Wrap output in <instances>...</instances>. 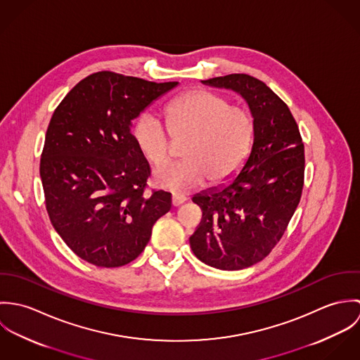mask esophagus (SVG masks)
Returning a JSON list of instances; mask_svg holds the SVG:
<instances>
[{
	"mask_svg": "<svg viewBox=\"0 0 360 360\" xmlns=\"http://www.w3.org/2000/svg\"><path fill=\"white\" fill-rule=\"evenodd\" d=\"M187 201V198L184 195H179V194H174L172 197V204L173 206H180L181 204H184Z\"/></svg>",
	"mask_w": 360,
	"mask_h": 360,
	"instance_id": "esophagus-1",
	"label": "esophagus"
}]
</instances>
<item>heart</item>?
I'll list each match as a JSON object with an SVG mask.
<instances>
[{
  "label": "heart",
  "mask_w": 360,
  "mask_h": 360,
  "mask_svg": "<svg viewBox=\"0 0 360 360\" xmlns=\"http://www.w3.org/2000/svg\"><path fill=\"white\" fill-rule=\"evenodd\" d=\"M167 128L154 115H143L133 130L140 154L154 167L173 156L174 141H186L181 163L155 174L159 187L187 193L207 181L219 187L233 180L247 163L255 140L250 110L206 89L191 90L166 108Z\"/></svg>",
  "instance_id": "heart-1"
}]
</instances>
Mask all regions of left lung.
I'll use <instances>...</instances> for the list:
<instances>
[{
    "mask_svg": "<svg viewBox=\"0 0 360 360\" xmlns=\"http://www.w3.org/2000/svg\"><path fill=\"white\" fill-rule=\"evenodd\" d=\"M204 83L231 89L247 100L255 140L229 186L193 197L202 219L190 245L212 267L240 270L267 257L287 230L302 195L305 147L287 103L257 77L233 73Z\"/></svg>",
    "mask_w": 360,
    "mask_h": 360,
    "instance_id": "left-lung-1",
    "label": "left lung"
}]
</instances>
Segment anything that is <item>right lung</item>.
Returning <instances> with one entry per match:
<instances>
[{
	"mask_svg": "<svg viewBox=\"0 0 360 360\" xmlns=\"http://www.w3.org/2000/svg\"><path fill=\"white\" fill-rule=\"evenodd\" d=\"M177 82L154 83L110 70L80 80L56 106L40 159L46 207L66 245L98 267L139 257L172 194H147L151 169L131 120Z\"/></svg>",
	"mask_w": 360,
	"mask_h": 360,
	"instance_id": "obj_1",
	"label": "right lung"
}]
</instances>
